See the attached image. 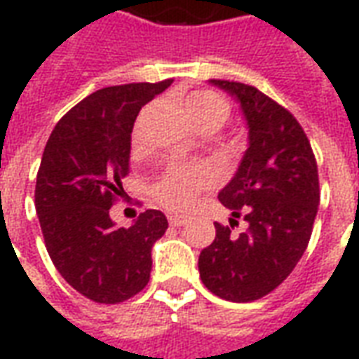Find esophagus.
Wrapping results in <instances>:
<instances>
[{
  "label": "esophagus",
  "instance_id": "esophagus-1",
  "mask_svg": "<svg viewBox=\"0 0 359 359\" xmlns=\"http://www.w3.org/2000/svg\"><path fill=\"white\" fill-rule=\"evenodd\" d=\"M169 223H171V226H182L188 223V217H184V215H169Z\"/></svg>",
  "mask_w": 359,
  "mask_h": 359
}]
</instances>
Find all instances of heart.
I'll list each match as a JSON object with an SVG mask.
<instances>
[{
	"mask_svg": "<svg viewBox=\"0 0 359 359\" xmlns=\"http://www.w3.org/2000/svg\"><path fill=\"white\" fill-rule=\"evenodd\" d=\"M187 111L198 130L208 126L217 130L231 115V107L225 97L211 90H200L190 95L187 100ZM133 144H138L136 133L133 134ZM211 182L213 177L203 167H172L156 184L154 196L167 210L184 211L192 205L198 192L210 187Z\"/></svg>",
	"mask_w": 359,
	"mask_h": 359,
	"instance_id": "1",
	"label": "heart"
}]
</instances>
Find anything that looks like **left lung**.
Returning <instances> with one entry per match:
<instances>
[{
  "instance_id": "left-lung-1",
  "label": "left lung",
  "mask_w": 359,
  "mask_h": 359,
  "mask_svg": "<svg viewBox=\"0 0 359 359\" xmlns=\"http://www.w3.org/2000/svg\"><path fill=\"white\" fill-rule=\"evenodd\" d=\"M213 84L234 95L248 121L250 146L234 179L219 192L233 211L231 226L215 223V238L202 250L198 269L205 288L229 302H254L273 292L308 248L319 205L317 161L292 113L254 86ZM236 217L249 229L238 237Z\"/></svg>"
}]
</instances>
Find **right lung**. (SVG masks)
Instances as JSON below:
<instances>
[{
  "label": "right lung",
  "mask_w": 359,
  "mask_h": 359,
  "mask_svg": "<svg viewBox=\"0 0 359 359\" xmlns=\"http://www.w3.org/2000/svg\"><path fill=\"white\" fill-rule=\"evenodd\" d=\"M172 79L102 88L59 118L36 177L34 205L55 269L76 292L118 304L144 290L151 246L167 231L161 211L146 210L133 226H115L111 205L123 198L130 133L140 109Z\"/></svg>",
  "instance_id": "obj_1"
}]
</instances>
